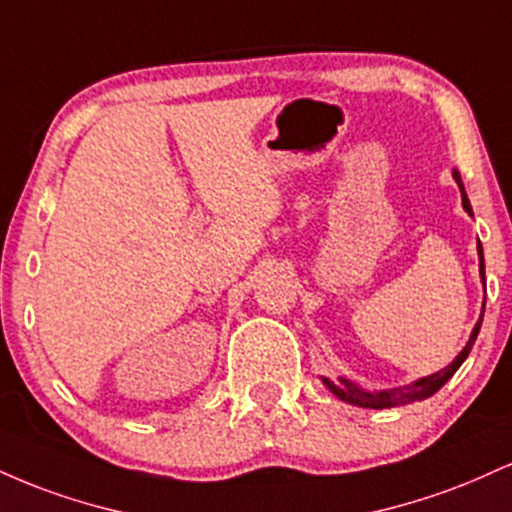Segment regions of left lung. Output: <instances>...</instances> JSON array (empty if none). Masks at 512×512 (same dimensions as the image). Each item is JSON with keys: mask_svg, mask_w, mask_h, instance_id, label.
<instances>
[{"mask_svg": "<svg viewBox=\"0 0 512 512\" xmlns=\"http://www.w3.org/2000/svg\"><path fill=\"white\" fill-rule=\"evenodd\" d=\"M453 178L455 183H458L460 188V195H463V207L465 212L472 217V205L470 200H467V193H465V186H463V178H460L458 171H453ZM477 255H479V276H482L484 281V252H482V243L477 245ZM486 303V298H484ZM482 317H484V305H482V315H479L477 324H474L470 338H467L465 348L460 350L458 355H455V360L451 365H446L439 372L429 374V377H422L417 381H412V384H405V386H398V389H381V391H369V389H362L360 384H355V381H350L346 377H338V379H326L322 377L324 386L329 389L331 393L338 400H343V403L348 405H357V408H369V410H384V408H398V405H408V403H415V400H424L429 396H434L436 391L441 389L443 384H446L448 379L453 377L455 372H458V367L463 365L467 360V355H470V350L474 346V341H477V334L479 329H482Z\"/></svg>", "mask_w": 512, "mask_h": 512, "instance_id": "left-lung-1", "label": "left lung"}]
</instances>
